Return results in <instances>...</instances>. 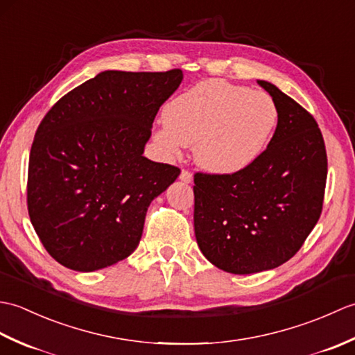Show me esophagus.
<instances>
[{"label":"esophagus","instance_id":"obj_1","mask_svg":"<svg viewBox=\"0 0 355 355\" xmlns=\"http://www.w3.org/2000/svg\"><path fill=\"white\" fill-rule=\"evenodd\" d=\"M180 180H182L183 183H192L193 177H192V173H191L189 171L183 169V171H182V173H180Z\"/></svg>","mask_w":355,"mask_h":355}]
</instances>
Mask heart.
<instances>
[{
    "label": "heart",
    "mask_w": 355,
    "mask_h": 355,
    "mask_svg": "<svg viewBox=\"0 0 355 355\" xmlns=\"http://www.w3.org/2000/svg\"><path fill=\"white\" fill-rule=\"evenodd\" d=\"M277 119L270 94L225 80H205L168 103L164 125L154 139L172 157L184 146H195L201 169L232 175L266 153Z\"/></svg>",
    "instance_id": "obj_1"
}]
</instances>
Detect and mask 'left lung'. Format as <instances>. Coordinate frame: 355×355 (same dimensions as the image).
Returning a JSON list of instances; mask_svg holds the SVG:
<instances>
[{"instance_id": "left-lung-1", "label": "left lung", "mask_w": 355, "mask_h": 355, "mask_svg": "<svg viewBox=\"0 0 355 355\" xmlns=\"http://www.w3.org/2000/svg\"><path fill=\"white\" fill-rule=\"evenodd\" d=\"M279 111L258 160L232 175L197 172L193 225L202 254L233 275L259 273L293 258L318 224L328 160L314 117L267 80Z\"/></svg>"}]
</instances>
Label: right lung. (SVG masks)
Here are the masks:
<instances>
[{"mask_svg": "<svg viewBox=\"0 0 355 355\" xmlns=\"http://www.w3.org/2000/svg\"><path fill=\"white\" fill-rule=\"evenodd\" d=\"M182 70H108L59 99L37 126L28 160V216L61 266L94 271L137 248L150 201L180 169L143 157Z\"/></svg>", "mask_w": 355, "mask_h": 355, "instance_id": "add662e5", "label": "right lung"}]
</instances>
